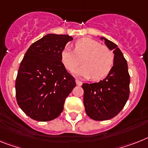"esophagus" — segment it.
I'll use <instances>...</instances> for the list:
<instances>
[{"label": "esophagus", "instance_id": "34e87169", "mask_svg": "<svg viewBox=\"0 0 148 148\" xmlns=\"http://www.w3.org/2000/svg\"><path fill=\"white\" fill-rule=\"evenodd\" d=\"M75 82H76V85H79V86H81L82 85V82H81L78 79H75Z\"/></svg>", "mask_w": 148, "mask_h": 148}]
</instances>
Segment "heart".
<instances>
[{"mask_svg": "<svg viewBox=\"0 0 148 148\" xmlns=\"http://www.w3.org/2000/svg\"><path fill=\"white\" fill-rule=\"evenodd\" d=\"M82 59V66L73 71L75 75L91 78L95 81L104 79L113 69L114 55L110 48L90 38L79 39L73 51L66 47L62 51L60 60L69 71L74 69Z\"/></svg>", "mask_w": 148, "mask_h": 148, "instance_id": "1", "label": "heart"}]
</instances>
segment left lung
Instances as JSON below:
<instances>
[{"label": "left lung", "mask_w": 148, "mask_h": 148, "mask_svg": "<svg viewBox=\"0 0 148 148\" xmlns=\"http://www.w3.org/2000/svg\"><path fill=\"white\" fill-rule=\"evenodd\" d=\"M104 40L108 48L113 50L114 64L104 79L99 82L83 83V102L85 112L94 120L112 119L118 114L129 97L130 75L126 60L117 45L108 39Z\"/></svg>", "instance_id": "1"}]
</instances>
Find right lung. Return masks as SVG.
<instances>
[{"mask_svg": "<svg viewBox=\"0 0 148 148\" xmlns=\"http://www.w3.org/2000/svg\"><path fill=\"white\" fill-rule=\"evenodd\" d=\"M73 38L48 34L29 47L16 79V97L22 110L40 122L56 119L75 87L74 77L61 62V52Z\"/></svg>", "mask_w": 148, "mask_h": 148, "instance_id": "add662e5", "label": "right lung"}]
</instances>
